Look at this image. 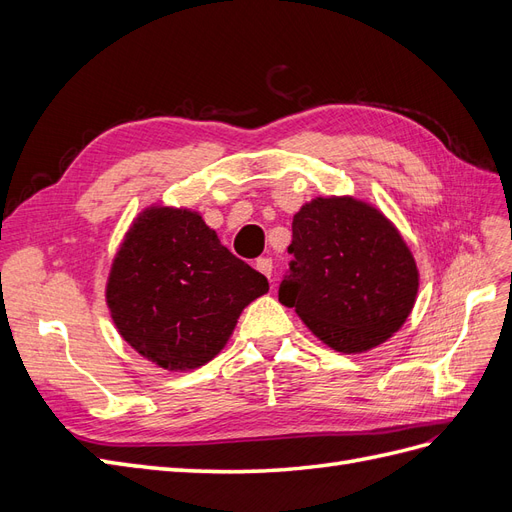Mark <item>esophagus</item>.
Wrapping results in <instances>:
<instances>
[{"label": "esophagus", "instance_id": "esophagus-1", "mask_svg": "<svg viewBox=\"0 0 512 512\" xmlns=\"http://www.w3.org/2000/svg\"><path fill=\"white\" fill-rule=\"evenodd\" d=\"M256 269H258L262 275H267L269 280H271V273H273V260H271V258H258V260H256Z\"/></svg>", "mask_w": 512, "mask_h": 512}]
</instances>
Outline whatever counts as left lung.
<instances>
[{
  "mask_svg": "<svg viewBox=\"0 0 512 512\" xmlns=\"http://www.w3.org/2000/svg\"><path fill=\"white\" fill-rule=\"evenodd\" d=\"M280 303L337 352L386 342L410 316L418 269L399 230L352 196L314 198L292 218Z\"/></svg>",
  "mask_w": 512,
  "mask_h": 512,
  "instance_id": "obj_1",
  "label": "left lung"
}]
</instances>
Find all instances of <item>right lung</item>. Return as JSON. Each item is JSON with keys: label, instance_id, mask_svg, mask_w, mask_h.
Listing matches in <instances>:
<instances>
[{"label": "right lung", "instance_id": "right-lung-1", "mask_svg": "<svg viewBox=\"0 0 512 512\" xmlns=\"http://www.w3.org/2000/svg\"><path fill=\"white\" fill-rule=\"evenodd\" d=\"M267 277L220 243L196 211L145 209L126 232L106 284L119 335L168 371L218 354Z\"/></svg>", "mask_w": 512, "mask_h": 512}]
</instances>
